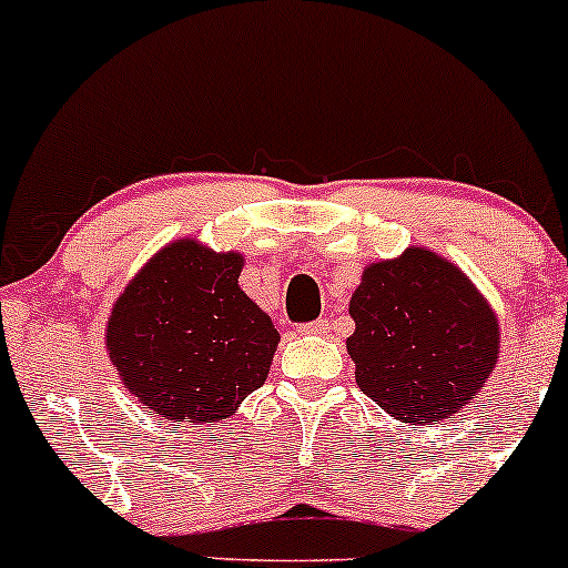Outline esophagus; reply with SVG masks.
<instances>
[{"instance_id":"1","label":"esophagus","mask_w":568,"mask_h":568,"mask_svg":"<svg viewBox=\"0 0 568 568\" xmlns=\"http://www.w3.org/2000/svg\"><path fill=\"white\" fill-rule=\"evenodd\" d=\"M327 329H329L327 318H316V322L301 324V327H297V333H303V335H322V333H327Z\"/></svg>"}]
</instances>
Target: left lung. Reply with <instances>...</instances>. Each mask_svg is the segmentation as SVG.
<instances>
[{"label":"left lung","instance_id":"obj_1","mask_svg":"<svg viewBox=\"0 0 568 568\" xmlns=\"http://www.w3.org/2000/svg\"><path fill=\"white\" fill-rule=\"evenodd\" d=\"M356 384L405 424L454 418L486 384L499 324L473 282L435 252L369 265L352 295Z\"/></svg>","mask_w":568,"mask_h":568}]
</instances>
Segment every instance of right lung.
Listing matches in <instances>:
<instances>
[{"instance_id": "add662e5", "label": "right lung", "mask_w": 568, "mask_h": 568, "mask_svg": "<svg viewBox=\"0 0 568 568\" xmlns=\"http://www.w3.org/2000/svg\"><path fill=\"white\" fill-rule=\"evenodd\" d=\"M241 254L176 241L114 303L110 359L125 388L158 416L222 422L265 384L278 333L241 292Z\"/></svg>"}]
</instances>
